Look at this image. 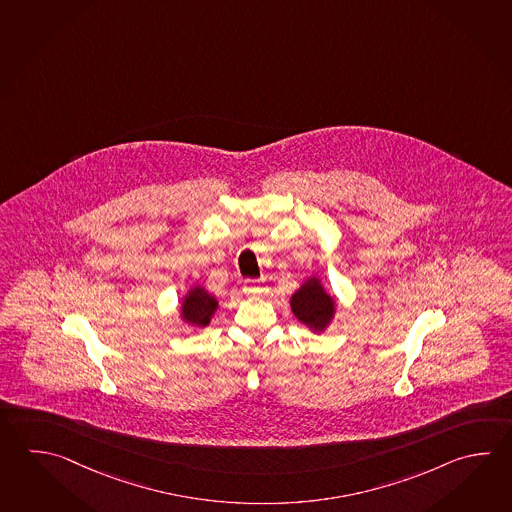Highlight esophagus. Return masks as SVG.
I'll use <instances>...</instances> for the list:
<instances>
[{
	"label": "esophagus",
	"mask_w": 512,
	"mask_h": 512,
	"mask_svg": "<svg viewBox=\"0 0 512 512\" xmlns=\"http://www.w3.org/2000/svg\"><path fill=\"white\" fill-rule=\"evenodd\" d=\"M242 290H244V293H246V295H261V281H255V279H248V281H244V286H242Z\"/></svg>",
	"instance_id": "34e87169"
}]
</instances>
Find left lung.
Returning a JSON list of instances; mask_svg holds the SVG:
<instances>
[{
    "instance_id": "obj_1",
    "label": "left lung",
    "mask_w": 512,
    "mask_h": 512,
    "mask_svg": "<svg viewBox=\"0 0 512 512\" xmlns=\"http://www.w3.org/2000/svg\"><path fill=\"white\" fill-rule=\"evenodd\" d=\"M290 306L293 315L313 332H324L326 326L334 319V297L326 293L321 279L315 275L306 279L301 288L293 293Z\"/></svg>"
}]
</instances>
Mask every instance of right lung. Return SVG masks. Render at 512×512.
I'll use <instances>...</instances> for the list:
<instances>
[{
	"mask_svg": "<svg viewBox=\"0 0 512 512\" xmlns=\"http://www.w3.org/2000/svg\"><path fill=\"white\" fill-rule=\"evenodd\" d=\"M217 308H219V301L211 293L206 292L202 286H193L182 299L180 315L184 323L204 328L208 326Z\"/></svg>",
	"mask_w": 512,
	"mask_h": 512,
	"instance_id": "obj_1",
	"label": "right lung"
}]
</instances>
